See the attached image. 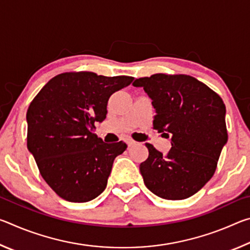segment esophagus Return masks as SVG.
<instances>
[{
	"instance_id": "34e87169",
	"label": "esophagus",
	"mask_w": 250,
	"mask_h": 250,
	"mask_svg": "<svg viewBox=\"0 0 250 250\" xmlns=\"http://www.w3.org/2000/svg\"><path fill=\"white\" fill-rule=\"evenodd\" d=\"M126 145H128V146L130 147V146H132L135 145V141L131 140V139H128V140H126Z\"/></svg>"
}]
</instances>
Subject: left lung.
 I'll use <instances>...</instances> for the list:
<instances>
[{"label": "left lung", "mask_w": 250, "mask_h": 250, "mask_svg": "<svg viewBox=\"0 0 250 250\" xmlns=\"http://www.w3.org/2000/svg\"><path fill=\"white\" fill-rule=\"evenodd\" d=\"M155 110L153 128L171 138L167 155L146 143L147 159L140 164L145 184L164 200L194 195L214 175L227 143L226 107L216 92L188 75L155 74L135 79Z\"/></svg>", "instance_id": "left-lung-1"}]
</instances>
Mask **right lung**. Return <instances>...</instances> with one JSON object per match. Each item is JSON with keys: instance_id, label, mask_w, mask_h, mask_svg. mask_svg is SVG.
<instances>
[{"instance_id": "add662e5", "label": "right lung", "mask_w": 250, "mask_h": 250, "mask_svg": "<svg viewBox=\"0 0 250 250\" xmlns=\"http://www.w3.org/2000/svg\"><path fill=\"white\" fill-rule=\"evenodd\" d=\"M132 80L90 71L64 73L33 99L26 113L27 149L58 196L84 203L104 191L113 161L126 145H108L92 131L95 122L105 119L110 96Z\"/></svg>"}]
</instances>
